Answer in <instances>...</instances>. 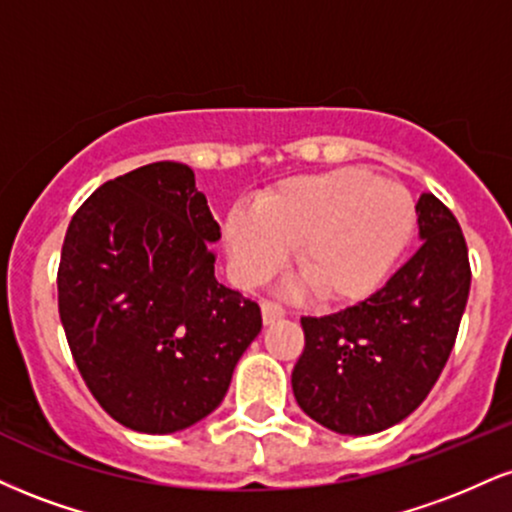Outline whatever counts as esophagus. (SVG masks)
Returning a JSON list of instances; mask_svg holds the SVG:
<instances>
[{"label": "esophagus", "mask_w": 512, "mask_h": 512, "mask_svg": "<svg viewBox=\"0 0 512 512\" xmlns=\"http://www.w3.org/2000/svg\"><path fill=\"white\" fill-rule=\"evenodd\" d=\"M286 317V307H283L281 303H276V300H269L264 298L262 300V319L264 324H274L279 322V319Z\"/></svg>", "instance_id": "34e87169"}]
</instances>
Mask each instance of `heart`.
I'll return each instance as SVG.
<instances>
[{"mask_svg": "<svg viewBox=\"0 0 512 512\" xmlns=\"http://www.w3.org/2000/svg\"><path fill=\"white\" fill-rule=\"evenodd\" d=\"M415 226L408 188L360 166L293 176L233 207L226 245L240 281L262 283L286 264L324 303H355L377 291Z\"/></svg>", "mask_w": 512, "mask_h": 512, "instance_id": "b5f03b06", "label": "heart"}]
</instances>
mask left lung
I'll return each instance as SVG.
<instances>
[{
    "mask_svg": "<svg viewBox=\"0 0 512 512\" xmlns=\"http://www.w3.org/2000/svg\"><path fill=\"white\" fill-rule=\"evenodd\" d=\"M422 245L379 291L324 317H303L305 348L291 384L331 432L389 429L422 405L458 338L470 257L458 219L434 193L417 200Z\"/></svg>",
    "mask_w": 512,
    "mask_h": 512,
    "instance_id": "obj_1",
    "label": "left lung"
}]
</instances>
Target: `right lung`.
<instances>
[{"label":"right lung","instance_id":"obj_1","mask_svg":"<svg viewBox=\"0 0 512 512\" xmlns=\"http://www.w3.org/2000/svg\"><path fill=\"white\" fill-rule=\"evenodd\" d=\"M219 238L193 169L178 162L107 181L73 214L59 317L85 386L123 427L171 434L200 422L260 334V305L214 276Z\"/></svg>","mask_w":512,"mask_h":512}]
</instances>
